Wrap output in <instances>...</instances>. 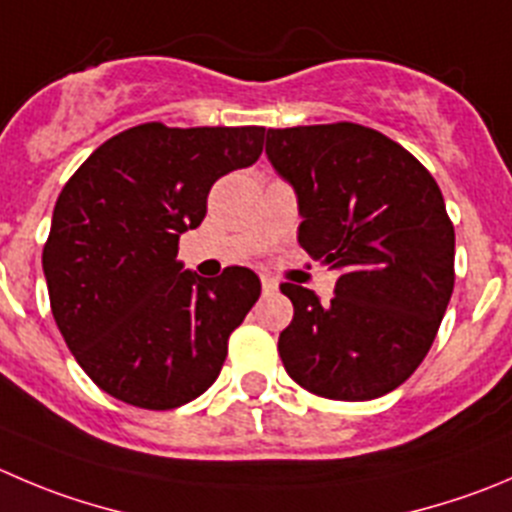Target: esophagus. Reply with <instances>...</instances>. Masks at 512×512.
<instances>
[{
	"instance_id": "34e87169",
	"label": "esophagus",
	"mask_w": 512,
	"mask_h": 512,
	"mask_svg": "<svg viewBox=\"0 0 512 512\" xmlns=\"http://www.w3.org/2000/svg\"><path fill=\"white\" fill-rule=\"evenodd\" d=\"M261 286H264L266 294H274V291L279 289V281H276L274 276H269V274H261Z\"/></svg>"
}]
</instances>
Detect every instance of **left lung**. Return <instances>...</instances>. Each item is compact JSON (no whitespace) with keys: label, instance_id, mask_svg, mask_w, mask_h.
<instances>
[{"label":"left lung","instance_id":"obj_1","mask_svg":"<svg viewBox=\"0 0 512 512\" xmlns=\"http://www.w3.org/2000/svg\"><path fill=\"white\" fill-rule=\"evenodd\" d=\"M266 155L299 198V243L339 271L326 304L281 284L294 319L286 372L342 402L382 397L422 364L455 286V228L430 170L357 123L269 130Z\"/></svg>","mask_w":512,"mask_h":512}]
</instances>
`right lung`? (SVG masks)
<instances>
[{"label": "right lung", "mask_w": 512, "mask_h": 512, "mask_svg": "<svg viewBox=\"0 0 512 512\" xmlns=\"http://www.w3.org/2000/svg\"><path fill=\"white\" fill-rule=\"evenodd\" d=\"M266 128L145 123L105 140L62 188L42 251L52 316L87 377L120 402L173 410L216 382L259 276L180 271V233L201 226L208 191L248 168Z\"/></svg>", "instance_id": "1"}]
</instances>
